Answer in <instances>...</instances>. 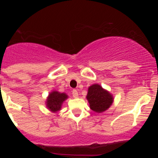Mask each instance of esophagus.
<instances>
[{
	"instance_id": "esophagus-1",
	"label": "esophagus",
	"mask_w": 158,
	"mask_h": 158,
	"mask_svg": "<svg viewBox=\"0 0 158 158\" xmlns=\"http://www.w3.org/2000/svg\"><path fill=\"white\" fill-rule=\"evenodd\" d=\"M72 95H73V97L74 98H77L79 97V94H78V91L76 89L73 90V91H72Z\"/></svg>"
}]
</instances>
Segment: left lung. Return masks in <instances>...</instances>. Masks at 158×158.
<instances>
[{
  "label": "left lung",
  "instance_id": "1",
  "mask_svg": "<svg viewBox=\"0 0 158 158\" xmlns=\"http://www.w3.org/2000/svg\"><path fill=\"white\" fill-rule=\"evenodd\" d=\"M86 99L90 109L97 113L106 111L114 102L113 95L99 84H94L88 88Z\"/></svg>",
  "mask_w": 158,
  "mask_h": 158
}]
</instances>
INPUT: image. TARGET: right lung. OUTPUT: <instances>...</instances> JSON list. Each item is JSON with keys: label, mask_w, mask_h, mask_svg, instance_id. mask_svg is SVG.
<instances>
[{"label": "right lung", "mask_w": 158, "mask_h": 158, "mask_svg": "<svg viewBox=\"0 0 158 158\" xmlns=\"http://www.w3.org/2000/svg\"><path fill=\"white\" fill-rule=\"evenodd\" d=\"M68 98V94L65 93H60L57 90H52L47 97V100L45 102L47 108L53 113L58 112L61 110L63 102Z\"/></svg>", "instance_id": "obj_1"}]
</instances>
